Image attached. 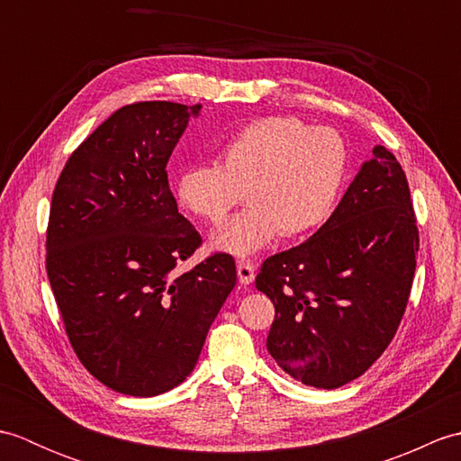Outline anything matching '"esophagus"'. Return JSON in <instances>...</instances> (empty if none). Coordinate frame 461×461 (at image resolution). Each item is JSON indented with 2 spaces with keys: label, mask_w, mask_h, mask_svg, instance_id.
I'll list each match as a JSON object with an SVG mask.
<instances>
[{
  "label": "esophagus",
  "mask_w": 461,
  "mask_h": 461,
  "mask_svg": "<svg viewBox=\"0 0 461 461\" xmlns=\"http://www.w3.org/2000/svg\"><path fill=\"white\" fill-rule=\"evenodd\" d=\"M238 277L243 285H249V283L256 279V263L249 259H240L238 261Z\"/></svg>",
  "instance_id": "esophagus-1"
}]
</instances>
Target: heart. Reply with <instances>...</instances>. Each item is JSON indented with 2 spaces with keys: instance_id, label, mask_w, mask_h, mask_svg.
Returning a JSON list of instances; mask_svg holds the SVG:
<instances>
[{
  "instance_id": "1",
  "label": "heart",
  "mask_w": 461,
  "mask_h": 461,
  "mask_svg": "<svg viewBox=\"0 0 461 461\" xmlns=\"http://www.w3.org/2000/svg\"><path fill=\"white\" fill-rule=\"evenodd\" d=\"M342 136L297 116H266L205 162L176 176V198L202 220L220 223L246 198L251 203L212 236L213 248L249 256L281 231L293 238L319 228L335 210L347 178Z\"/></svg>"
}]
</instances>
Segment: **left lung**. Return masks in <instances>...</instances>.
Listing matches in <instances>:
<instances>
[{"label": "left lung", "mask_w": 461, "mask_h": 461, "mask_svg": "<svg viewBox=\"0 0 461 461\" xmlns=\"http://www.w3.org/2000/svg\"><path fill=\"white\" fill-rule=\"evenodd\" d=\"M418 246L406 174L375 146L315 236L263 261L256 287L276 305L269 355L315 388L365 375L402 321Z\"/></svg>", "instance_id": "1"}]
</instances>
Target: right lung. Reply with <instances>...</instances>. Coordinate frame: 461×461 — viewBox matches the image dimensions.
I'll return each instance as SVG.
<instances>
[{"label":"right lung","instance_id":"1","mask_svg":"<svg viewBox=\"0 0 461 461\" xmlns=\"http://www.w3.org/2000/svg\"><path fill=\"white\" fill-rule=\"evenodd\" d=\"M202 104H126L67 160L47 225V276L83 366L116 393L158 396L190 376L236 285L213 253L176 276L202 238L178 213L166 164Z\"/></svg>","mask_w":461,"mask_h":461}]
</instances>
